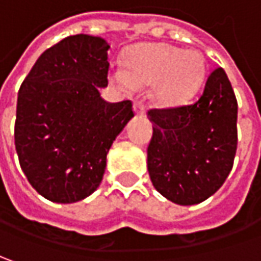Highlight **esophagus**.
Masks as SVG:
<instances>
[{
	"label": "esophagus",
	"mask_w": 261,
	"mask_h": 261,
	"mask_svg": "<svg viewBox=\"0 0 261 261\" xmlns=\"http://www.w3.org/2000/svg\"><path fill=\"white\" fill-rule=\"evenodd\" d=\"M133 108H134V112H136L137 115H143V114H144V103H143L142 100H136Z\"/></svg>",
	"instance_id": "1"
}]
</instances>
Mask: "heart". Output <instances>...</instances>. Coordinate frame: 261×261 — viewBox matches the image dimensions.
Wrapping results in <instances>:
<instances>
[{
    "label": "heart",
    "instance_id": "b5f03b06",
    "mask_svg": "<svg viewBox=\"0 0 261 261\" xmlns=\"http://www.w3.org/2000/svg\"><path fill=\"white\" fill-rule=\"evenodd\" d=\"M206 74L204 55L197 49L182 51L168 43H140L127 54V68L114 65L112 80L125 90L152 85L153 100L162 107L187 102Z\"/></svg>",
    "mask_w": 261,
    "mask_h": 261
}]
</instances>
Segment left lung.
<instances>
[{"label":"left lung","mask_w":261,"mask_h":261,"mask_svg":"<svg viewBox=\"0 0 261 261\" xmlns=\"http://www.w3.org/2000/svg\"><path fill=\"white\" fill-rule=\"evenodd\" d=\"M238 103L223 68L209 74L191 105L150 109L147 169L153 187L181 206L204 201L228 178L237 152Z\"/></svg>","instance_id":"8db88e82"}]
</instances>
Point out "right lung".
<instances>
[{"label":"right lung","instance_id":"right-lung-1","mask_svg":"<svg viewBox=\"0 0 261 261\" xmlns=\"http://www.w3.org/2000/svg\"><path fill=\"white\" fill-rule=\"evenodd\" d=\"M108 42L68 36L43 52L20 86L14 125L18 162L30 186L55 203H75L100 184L107 154L133 103H109Z\"/></svg>","mask_w":261,"mask_h":261}]
</instances>
